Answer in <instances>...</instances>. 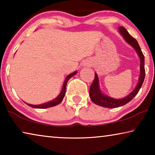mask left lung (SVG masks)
<instances>
[{
	"label": "left lung",
	"instance_id": "left-lung-1",
	"mask_svg": "<svg viewBox=\"0 0 155 155\" xmlns=\"http://www.w3.org/2000/svg\"><path fill=\"white\" fill-rule=\"evenodd\" d=\"M119 31L120 33L124 37V40L136 50L139 56H140L141 60V74L140 77V79H139V82L137 86H136L135 89L129 95H128L126 98L122 99H114L104 95V94L101 92L98 86V77H97V74H95L94 81L90 88V98L93 101V103L96 104L97 105L107 107V108H116V107L124 105V104L128 103V102H130L139 92V91H140V88L141 87V85H142L143 83L144 78H145L146 72L145 68H144V55L142 51H141L137 41L128 33V32L124 27H120L119 28Z\"/></svg>",
	"mask_w": 155,
	"mask_h": 155
}]
</instances>
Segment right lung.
Instances as JSON below:
<instances>
[{
    "label": "right lung",
    "mask_w": 155,
    "mask_h": 155,
    "mask_svg": "<svg viewBox=\"0 0 155 155\" xmlns=\"http://www.w3.org/2000/svg\"><path fill=\"white\" fill-rule=\"evenodd\" d=\"M76 74H77V72H74L72 73V74H70L67 76V77H66V78H65V80L64 81V85H63L61 92L60 93L59 96L57 97V98H56L55 99H54L53 101H51L50 102H48V103H44L41 104H39V105H33V104H27L28 106L33 107V108H38V109H45V108H48V107H54L55 105H57V104L61 103V102L62 101V100L64 99V97L65 94V90H66V85H67L68 80H69L72 77H73V76L75 75Z\"/></svg>",
    "instance_id": "right-lung-1"
}]
</instances>
